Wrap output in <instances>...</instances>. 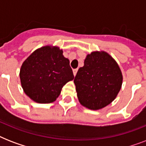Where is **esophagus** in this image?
Instances as JSON below:
<instances>
[{
    "instance_id": "esophagus-1",
    "label": "esophagus",
    "mask_w": 146,
    "mask_h": 146,
    "mask_svg": "<svg viewBox=\"0 0 146 146\" xmlns=\"http://www.w3.org/2000/svg\"><path fill=\"white\" fill-rule=\"evenodd\" d=\"M77 71H78V70H77V69H74V70H73V75H74V76H76V73H77Z\"/></svg>"
}]
</instances>
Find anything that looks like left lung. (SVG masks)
Listing matches in <instances>:
<instances>
[{
  "mask_svg": "<svg viewBox=\"0 0 146 146\" xmlns=\"http://www.w3.org/2000/svg\"><path fill=\"white\" fill-rule=\"evenodd\" d=\"M123 82V75L116 60L104 50L87 54L84 66L74 78L79 102L90 110H99L115 99Z\"/></svg>",
  "mask_w": 146,
  "mask_h": 146,
  "instance_id": "left-lung-1",
  "label": "left lung"
}]
</instances>
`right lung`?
Segmentation results:
<instances>
[{"mask_svg": "<svg viewBox=\"0 0 146 146\" xmlns=\"http://www.w3.org/2000/svg\"><path fill=\"white\" fill-rule=\"evenodd\" d=\"M19 78L26 96L37 103L48 104L56 101L63 86L74 76L63 50L46 45L36 49L25 60Z\"/></svg>", "mask_w": 146, "mask_h": 146, "instance_id": "1", "label": "right lung"}]
</instances>
